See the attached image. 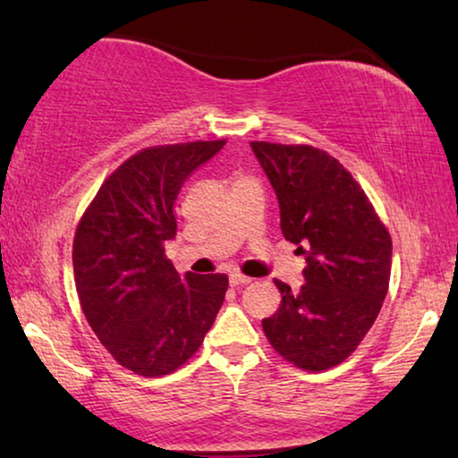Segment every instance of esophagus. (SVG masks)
Segmentation results:
<instances>
[{"mask_svg":"<svg viewBox=\"0 0 458 458\" xmlns=\"http://www.w3.org/2000/svg\"><path fill=\"white\" fill-rule=\"evenodd\" d=\"M229 281H231V285H233V287H240V285H248L252 279L246 277V275H242V273H233L229 277Z\"/></svg>","mask_w":458,"mask_h":458,"instance_id":"esophagus-1","label":"esophagus"}]
</instances>
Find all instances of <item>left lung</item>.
Returning a JSON list of instances; mask_svg holds the SVG:
<instances>
[{"instance_id": "8db88e82", "label": "left lung", "mask_w": 458, "mask_h": 458, "mask_svg": "<svg viewBox=\"0 0 458 458\" xmlns=\"http://www.w3.org/2000/svg\"><path fill=\"white\" fill-rule=\"evenodd\" d=\"M250 146L277 193L281 233L306 254V284L292 292L275 279L281 304L262 318V329L293 367L325 371L346 360L373 327L390 285L392 237L334 156L304 143Z\"/></svg>"}]
</instances>
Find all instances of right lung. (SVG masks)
<instances>
[{"mask_svg":"<svg viewBox=\"0 0 458 458\" xmlns=\"http://www.w3.org/2000/svg\"><path fill=\"white\" fill-rule=\"evenodd\" d=\"M225 140L152 146L104 181L74 231L72 268L87 323L118 365L162 377L185 365L221 309L229 277L181 281L165 243L177 235L181 185Z\"/></svg>","mask_w":458,"mask_h":458,"instance_id":"right-lung-1","label":"right lung"}]
</instances>
